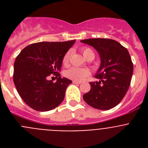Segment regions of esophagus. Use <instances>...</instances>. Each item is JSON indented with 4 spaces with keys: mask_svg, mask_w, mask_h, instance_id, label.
Segmentation results:
<instances>
[{
    "mask_svg": "<svg viewBox=\"0 0 148 148\" xmlns=\"http://www.w3.org/2000/svg\"><path fill=\"white\" fill-rule=\"evenodd\" d=\"M73 83L75 84H80L82 83V82H77V81H73Z\"/></svg>",
    "mask_w": 148,
    "mask_h": 148,
    "instance_id": "1",
    "label": "esophagus"
}]
</instances>
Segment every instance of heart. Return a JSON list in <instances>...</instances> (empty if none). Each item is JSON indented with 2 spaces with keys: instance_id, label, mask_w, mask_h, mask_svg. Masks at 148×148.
I'll list each match as a JSON object with an SVG mask.
<instances>
[{
  "instance_id": "b5f03b06",
  "label": "heart",
  "mask_w": 148,
  "mask_h": 148,
  "mask_svg": "<svg viewBox=\"0 0 148 148\" xmlns=\"http://www.w3.org/2000/svg\"><path fill=\"white\" fill-rule=\"evenodd\" d=\"M82 54L84 57L86 59L88 58H95V53L89 47H82L81 49ZM70 52L68 51L63 56L62 63L64 65H66L69 63L70 60ZM90 75V71L87 68H78V67H71L69 70H66L64 73V75L66 78L72 79L74 81H82L86 77L89 76Z\"/></svg>"
}]
</instances>
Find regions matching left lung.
I'll return each mask as SVG.
<instances>
[{
	"label": "left lung",
	"mask_w": 148,
	"mask_h": 148,
	"mask_svg": "<svg viewBox=\"0 0 148 148\" xmlns=\"http://www.w3.org/2000/svg\"><path fill=\"white\" fill-rule=\"evenodd\" d=\"M81 42L93 47L101 58L95 75L99 81L90 82L91 89L83 95L84 100L95 109L114 108L125 97L131 82L133 64L127 49L112 39H84Z\"/></svg>",
	"instance_id": "left-lung-1"
}]
</instances>
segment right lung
I'll list each match as a JSON object with an SVG mask.
<instances>
[{"label":"right lung","mask_w":148,"mask_h":148,"mask_svg":"<svg viewBox=\"0 0 148 148\" xmlns=\"http://www.w3.org/2000/svg\"><path fill=\"white\" fill-rule=\"evenodd\" d=\"M75 40L63 42H38L26 47L16 57L13 81L18 94L29 107L44 112L58 107L64 99L72 81L61 78L62 58ZM51 74L59 77L55 83Z\"/></svg>","instance_id":"right-lung-1"}]
</instances>
